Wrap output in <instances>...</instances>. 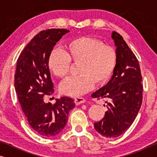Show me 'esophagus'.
Wrapping results in <instances>:
<instances>
[{
    "label": "esophagus",
    "mask_w": 157,
    "mask_h": 157,
    "mask_svg": "<svg viewBox=\"0 0 157 157\" xmlns=\"http://www.w3.org/2000/svg\"><path fill=\"white\" fill-rule=\"evenodd\" d=\"M86 101L85 98H83V97H76L74 99V102L76 105H79L81 104H83V103H84Z\"/></svg>",
    "instance_id": "34e87169"
}]
</instances>
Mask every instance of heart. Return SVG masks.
Returning a JSON list of instances; mask_svg holds the SVG:
<instances>
[{
  "label": "heart",
  "mask_w": 157,
  "mask_h": 157,
  "mask_svg": "<svg viewBox=\"0 0 157 157\" xmlns=\"http://www.w3.org/2000/svg\"><path fill=\"white\" fill-rule=\"evenodd\" d=\"M117 51L110 45L98 38L88 36L75 38L64 46L63 51L53 49L49 54L47 66L51 74L65 78L71 65L78 64V76L66 79L61 83V94L78 96L93 89L95 83L102 85L108 81L115 69Z\"/></svg>",
  "instance_id": "obj_1"
}]
</instances>
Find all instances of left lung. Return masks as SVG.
Instances as JSON below:
<instances>
[{
	"mask_svg": "<svg viewBox=\"0 0 157 157\" xmlns=\"http://www.w3.org/2000/svg\"><path fill=\"white\" fill-rule=\"evenodd\" d=\"M111 37L117 54L113 74L109 83L91 96L108 100V110L101 121L94 123V128L102 136L116 138L125 132L136 119L142 103L143 85L136 56L119 33L113 31Z\"/></svg>",
	"mask_w": 157,
	"mask_h": 157,
	"instance_id": "left-lung-1",
	"label": "left lung"
}]
</instances>
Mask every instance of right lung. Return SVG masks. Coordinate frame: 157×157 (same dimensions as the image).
Returning <instances> with one entry per match:
<instances>
[{
	"mask_svg": "<svg viewBox=\"0 0 157 157\" xmlns=\"http://www.w3.org/2000/svg\"><path fill=\"white\" fill-rule=\"evenodd\" d=\"M69 31L52 29L36 34L19 56L15 74V89L30 126L40 136H54L63 130L69 111L75 107L73 98L64 96L54 104L44 101L54 91L47 66L49 54L62 36Z\"/></svg>",
	"mask_w": 157,
	"mask_h": 157,
	"instance_id": "obj_1",
	"label": "right lung"
}]
</instances>
